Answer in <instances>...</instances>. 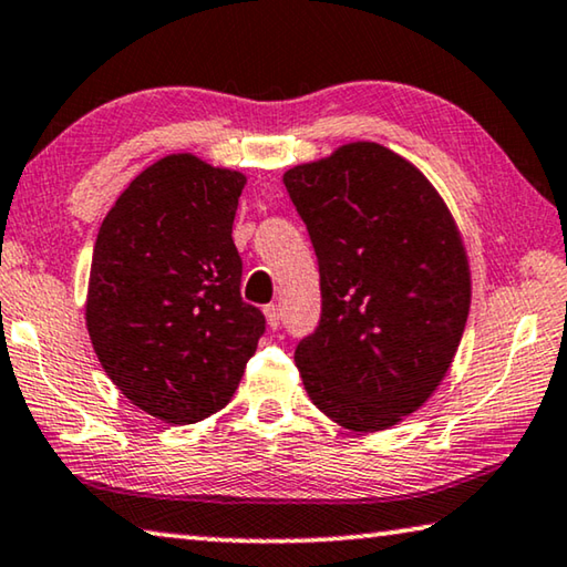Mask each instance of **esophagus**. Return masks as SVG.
<instances>
[{"label": "esophagus", "mask_w": 567, "mask_h": 567, "mask_svg": "<svg viewBox=\"0 0 567 567\" xmlns=\"http://www.w3.org/2000/svg\"><path fill=\"white\" fill-rule=\"evenodd\" d=\"M265 318H267V326L272 328V330H277V328H280L282 312H280V308H277V305H267V308H265Z\"/></svg>", "instance_id": "obj_1"}]
</instances>
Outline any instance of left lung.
Wrapping results in <instances>:
<instances>
[{
    "instance_id": "8db88e82",
    "label": "left lung",
    "mask_w": 567,
    "mask_h": 567,
    "mask_svg": "<svg viewBox=\"0 0 567 567\" xmlns=\"http://www.w3.org/2000/svg\"><path fill=\"white\" fill-rule=\"evenodd\" d=\"M320 267L322 312L295 350L310 401L350 431L424 406L470 316V262L429 178L371 141L282 176Z\"/></svg>"
}]
</instances>
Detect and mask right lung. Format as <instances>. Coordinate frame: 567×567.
Returning a JSON list of instances; mask_svg holds the SVG:
<instances>
[{
    "label": "right lung",
    "instance_id": "add662e5",
    "mask_svg": "<svg viewBox=\"0 0 567 567\" xmlns=\"http://www.w3.org/2000/svg\"><path fill=\"white\" fill-rule=\"evenodd\" d=\"M245 174L171 154L105 214L90 265L85 326L133 406L166 424L224 409L265 332L241 300L231 239Z\"/></svg>",
    "mask_w": 567,
    "mask_h": 567
}]
</instances>
